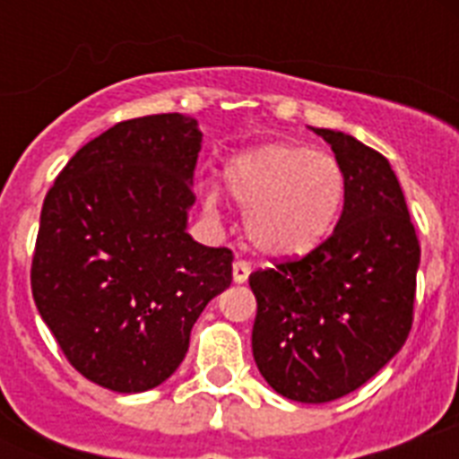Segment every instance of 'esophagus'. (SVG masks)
Instances as JSON below:
<instances>
[{"mask_svg": "<svg viewBox=\"0 0 459 459\" xmlns=\"http://www.w3.org/2000/svg\"><path fill=\"white\" fill-rule=\"evenodd\" d=\"M250 262H245V259H236V262H233V281H236V283H245L247 276H250Z\"/></svg>", "mask_w": 459, "mask_h": 459, "instance_id": "obj_1", "label": "esophagus"}]
</instances>
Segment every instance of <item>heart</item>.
Instances as JSON below:
<instances>
[{"label":"heart","instance_id":"1","mask_svg":"<svg viewBox=\"0 0 459 459\" xmlns=\"http://www.w3.org/2000/svg\"><path fill=\"white\" fill-rule=\"evenodd\" d=\"M226 186L245 209V233L266 257L307 255L328 236L345 197L338 159L305 145H266L226 166Z\"/></svg>","mask_w":459,"mask_h":459}]
</instances>
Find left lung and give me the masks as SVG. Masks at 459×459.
Instances as JSON below:
<instances>
[{
	"mask_svg": "<svg viewBox=\"0 0 459 459\" xmlns=\"http://www.w3.org/2000/svg\"><path fill=\"white\" fill-rule=\"evenodd\" d=\"M345 173L333 233L300 259L250 273L252 355L266 384L295 403H331L367 384L405 345L420 240L384 154L314 128Z\"/></svg>",
	"mask_w": 459,
	"mask_h": 459,
	"instance_id": "1",
	"label": "left lung"
}]
</instances>
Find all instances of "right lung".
<instances>
[{
    "mask_svg": "<svg viewBox=\"0 0 459 459\" xmlns=\"http://www.w3.org/2000/svg\"><path fill=\"white\" fill-rule=\"evenodd\" d=\"M200 147L197 121L183 114L121 121L47 193L32 298L68 362L102 388L166 381L202 309L233 281V252L186 230Z\"/></svg>",
    "mask_w": 459,
    "mask_h": 459,
    "instance_id": "1",
    "label": "right lung"
}]
</instances>
